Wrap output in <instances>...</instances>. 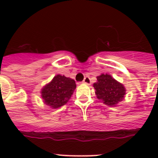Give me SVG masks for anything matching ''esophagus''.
Masks as SVG:
<instances>
[{
    "label": "esophagus",
    "mask_w": 158,
    "mask_h": 158,
    "mask_svg": "<svg viewBox=\"0 0 158 158\" xmlns=\"http://www.w3.org/2000/svg\"><path fill=\"white\" fill-rule=\"evenodd\" d=\"M83 83L87 84V85H91V80H90V79H89V77H85L84 79V81H83Z\"/></svg>",
    "instance_id": "34e87169"
}]
</instances>
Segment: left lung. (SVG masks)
Here are the masks:
<instances>
[{"label": "left lung", "mask_w": 158, "mask_h": 158, "mask_svg": "<svg viewBox=\"0 0 158 158\" xmlns=\"http://www.w3.org/2000/svg\"><path fill=\"white\" fill-rule=\"evenodd\" d=\"M97 79L98 81L94 84L95 94L104 104L115 106L124 100L126 92L125 86L110 74H102L97 76Z\"/></svg>", "instance_id": "obj_1"}]
</instances>
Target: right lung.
I'll return each mask as SVG.
<instances>
[{
	"label": "right lung",
	"instance_id": "1",
	"mask_svg": "<svg viewBox=\"0 0 158 158\" xmlns=\"http://www.w3.org/2000/svg\"><path fill=\"white\" fill-rule=\"evenodd\" d=\"M75 89L76 84L74 79L56 74L50 83L41 89V97L44 104L56 109L68 102Z\"/></svg>",
	"mask_w": 158,
	"mask_h": 158
}]
</instances>
